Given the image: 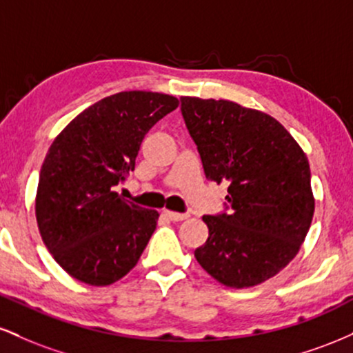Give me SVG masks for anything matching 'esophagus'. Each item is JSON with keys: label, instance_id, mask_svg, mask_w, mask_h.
Returning <instances> with one entry per match:
<instances>
[{"label": "esophagus", "instance_id": "obj_1", "mask_svg": "<svg viewBox=\"0 0 353 353\" xmlns=\"http://www.w3.org/2000/svg\"><path fill=\"white\" fill-rule=\"evenodd\" d=\"M164 216L168 219H171L174 222H181V221H185L189 216L188 214H179V212H172V210H164Z\"/></svg>", "mask_w": 353, "mask_h": 353}]
</instances>
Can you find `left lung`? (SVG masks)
I'll return each mask as SVG.
<instances>
[{
    "label": "left lung",
    "instance_id": "1",
    "mask_svg": "<svg viewBox=\"0 0 353 353\" xmlns=\"http://www.w3.org/2000/svg\"><path fill=\"white\" fill-rule=\"evenodd\" d=\"M181 111L205 177L229 184L230 212L202 217L209 237L197 262L232 289L269 281L299 254L314 217L305 152L277 119L234 101L182 96Z\"/></svg>",
    "mask_w": 353,
    "mask_h": 353
}]
</instances>
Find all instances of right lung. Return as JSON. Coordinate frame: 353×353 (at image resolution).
Here are the masks:
<instances>
[{
    "instance_id": "right-lung-1",
    "label": "right lung",
    "mask_w": 353,
    "mask_h": 353,
    "mask_svg": "<svg viewBox=\"0 0 353 353\" xmlns=\"http://www.w3.org/2000/svg\"><path fill=\"white\" fill-rule=\"evenodd\" d=\"M179 106L171 94L123 91L84 109L52 141L39 172L36 221L52 259L76 281L104 287L139 261L159 212L116 185L134 171L149 129Z\"/></svg>"
}]
</instances>
